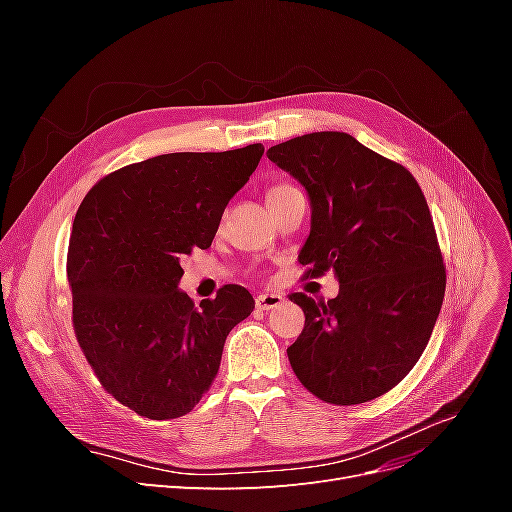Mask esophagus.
Returning <instances> with one entry per match:
<instances>
[{
  "mask_svg": "<svg viewBox=\"0 0 512 512\" xmlns=\"http://www.w3.org/2000/svg\"><path fill=\"white\" fill-rule=\"evenodd\" d=\"M284 303V294L282 292H262L256 297V307L258 309H273L277 305Z\"/></svg>",
  "mask_w": 512,
  "mask_h": 512,
  "instance_id": "esophagus-1",
  "label": "esophagus"
}]
</instances>
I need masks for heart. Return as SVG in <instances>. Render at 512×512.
<instances>
[{
    "instance_id": "obj_1",
    "label": "heart",
    "mask_w": 512,
    "mask_h": 512,
    "mask_svg": "<svg viewBox=\"0 0 512 512\" xmlns=\"http://www.w3.org/2000/svg\"><path fill=\"white\" fill-rule=\"evenodd\" d=\"M288 188H294V185H290V183H280V185H273V188L269 190V194H275V192H282V190H288ZM267 194V196H269Z\"/></svg>"
}]
</instances>
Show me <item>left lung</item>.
<instances>
[{"label":"left lung","instance_id":"8db88e82","mask_svg":"<svg viewBox=\"0 0 512 512\" xmlns=\"http://www.w3.org/2000/svg\"><path fill=\"white\" fill-rule=\"evenodd\" d=\"M267 156L312 200L305 277L339 280L329 301L290 294L305 314L292 371L327 404H365L410 374L440 314L446 269L425 194L406 166L344 132L290 138Z\"/></svg>","mask_w":512,"mask_h":512}]
</instances>
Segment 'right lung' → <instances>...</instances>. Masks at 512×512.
Returning a JSON list of instances; mask_svg holds the SVG:
<instances>
[{"label": "right lung", "instance_id": "right-lung-1", "mask_svg": "<svg viewBox=\"0 0 512 512\" xmlns=\"http://www.w3.org/2000/svg\"><path fill=\"white\" fill-rule=\"evenodd\" d=\"M262 153L256 143L128 164L100 179L76 211L68 245L76 342L104 391L151 421L198 404L228 333L254 312L252 294L237 284L198 307L177 284L179 258L211 245Z\"/></svg>", "mask_w": 512, "mask_h": 512}]
</instances>
